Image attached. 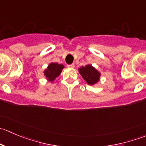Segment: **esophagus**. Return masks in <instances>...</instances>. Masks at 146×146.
Here are the masks:
<instances>
[{"mask_svg": "<svg viewBox=\"0 0 146 146\" xmlns=\"http://www.w3.org/2000/svg\"><path fill=\"white\" fill-rule=\"evenodd\" d=\"M67 66L68 68H74L75 67V65L73 64H70V65H68Z\"/></svg>", "mask_w": 146, "mask_h": 146, "instance_id": "esophagus-1", "label": "esophagus"}]
</instances>
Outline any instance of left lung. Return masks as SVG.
<instances>
[{"label":"left lung","mask_w":146,"mask_h":146,"mask_svg":"<svg viewBox=\"0 0 146 146\" xmlns=\"http://www.w3.org/2000/svg\"><path fill=\"white\" fill-rule=\"evenodd\" d=\"M78 71L88 85H93L100 80V73L92 66V65L88 64L85 66H82L79 68Z\"/></svg>","instance_id":"1"}]
</instances>
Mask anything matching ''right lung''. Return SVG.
<instances>
[{
    "instance_id": "right-lung-1",
    "label": "right lung",
    "mask_w": 146,
    "mask_h": 146,
    "mask_svg": "<svg viewBox=\"0 0 146 146\" xmlns=\"http://www.w3.org/2000/svg\"><path fill=\"white\" fill-rule=\"evenodd\" d=\"M64 66L62 64H58L57 63H51L45 69L44 73L47 80L50 82H53L62 71Z\"/></svg>"
}]
</instances>
